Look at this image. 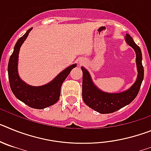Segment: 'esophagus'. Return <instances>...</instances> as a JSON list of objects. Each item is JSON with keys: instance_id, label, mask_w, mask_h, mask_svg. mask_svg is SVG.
Masks as SVG:
<instances>
[{"instance_id": "1", "label": "esophagus", "mask_w": 151, "mask_h": 151, "mask_svg": "<svg viewBox=\"0 0 151 151\" xmlns=\"http://www.w3.org/2000/svg\"><path fill=\"white\" fill-rule=\"evenodd\" d=\"M80 64H82V61H81V62H80Z\"/></svg>"}]
</instances>
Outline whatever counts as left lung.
<instances>
[{"instance_id": "obj_1", "label": "left lung", "mask_w": 151, "mask_h": 151, "mask_svg": "<svg viewBox=\"0 0 151 151\" xmlns=\"http://www.w3.org/2000/svg\"><path fill=\"white\" fill-rule=\"evenodd\" d=\"M126 43L132 47L136 54V65L138 68V77L132 86L125 91L119 93H107L102 91L93 83L87 69L83 66L82 70V98L85 104L95 111L102 114L111 113L120 110L129 104L138 95L144 79V67L142 66V54L139 47L134 43L129 35L125 36Z\"/></svg>"}]
</instances>
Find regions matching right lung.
Here are the masks:
<instances>
[{"instance_id":"obj_1","label":"right lung","mask_w":151,"mask_h":151,"mask_svg":"<svg viewBox=\"0 0 151 151\" xmlns=\"http://www.w3.org/2000/svg\"><path fill=\"white\" fill-rule=\"evenodd\" d=\"M32 29V28L29 29L15 45L14 50L10 56L8 63V77L10 88L17 98L32 108L44 109L54 104L58 101L60 96V88L63 82L72 69L76 66V63L73 64L64 69L51 82L45 85L36 87L25 83L21 80L18 74L17 66L19 52L21 45L26 39Z\"/></svg>"}]
</instances>
